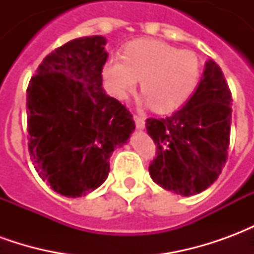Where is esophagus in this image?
I'll use <instances>...</instances> for the list:
<instances>
[{"label": "esophagus", "mask_w": 254, "mask_h": 254, "mask_svg": "<svg viewBox=\"0 0 254 254\" xmlns=\"http://www.w3.org/2000/svg\"><path fill=\"white\" fill-rule=\"evenodd\" d=\"M133 120L136 122V127H137L138 130H143L144 127H145V120H144V117H140V116H133Z\"/></svg>", "instance_id": "1"}]
</instances>
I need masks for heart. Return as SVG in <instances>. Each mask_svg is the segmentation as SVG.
<instances>
[{
    "label": "heart",
    "instance_id": "heart-1",
    "mask_svg": "<svg viewBox=\"0 0 254 254\" xmlns=\"http://www.w3.org/2000/svg\"><path fill=\"white\" fill-rule=\"evenodd\" d=\"M200 73V61L194 53L158 39L127 43L122 58H109L102 69L106 87L114 98L127 99L140 78L144 91L141 102L160 113L180 109L194 92Z\"/></svg>",
    "mask_w": 254,
    "mask_h": 254
}]
</instances>
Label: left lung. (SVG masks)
<instances>
[{
    "mask_svg": "<svg viewBox=\"0 0 254 254\" xmlns=\"http://www.w3.org/2000/svg\"><path fill=\"white\" fill-rule=\"evenodd\" d=\"M231 92L218 64L208 60L201 81L185 105L166 118H148L158 156L149 165L155 184L181 196L212 185L227 159Z\"/></svg>",
    "mask_w": 254,
    "mask_h": 254,
    "instance_id": "left-lung-1",
    "label": "left lung"
}]
</instances>
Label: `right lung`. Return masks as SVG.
Returning a JSON list of instances; mask_svg holds the SVG:
<instances>
[{
  "label": "right lung",
  "mask_w": 254,
  "mask_h": 254,
  "mask_svg": "<svg viewBox=\"0 0 254 254\" xmlns=\"http://www.w3.org/2000/svg\"><path fill=\"white\" fill-rule=\"evenodd\" d=\"M106 43L102 35L67 42L45 57L27 88L31 159L42 180L65 197L98 189L113 151L134 130L129 110L102 87Z\"/></svg>",
  "instance_id": "obj_1"
}]
</instances>
